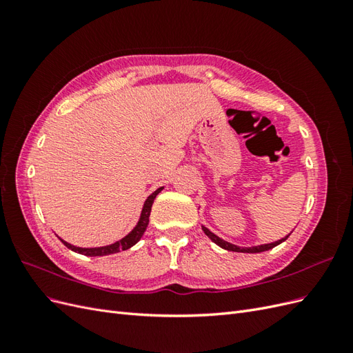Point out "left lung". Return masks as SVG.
I'll return each mask as SVG.
<instances>
[{"mask_svg": "<svg viewBox=\"0 0 353 353\" xmlns=\"http://www.w3.org/2000/svg\"><path fill=\"white\" fill-rule=\"evenodd\" d=\"M201 230L205 231L206 236H208L213 243L218 244L219 248L225 249V250H228V252H240V253H261V252H266V250H270V249L275 248V245L281 244L283 241H285V240H287V237H288V236H290V234H288V236H285L284 239H280V240H276V241H274V243H268V244L252 245V248H243V245H237V244H232V243H230V241L222 240L221 237H218L216 234H213V232H212L209 228H206L205 225H201Z\"/></svg>", "mask_w": 353, "mask_h": 353, "instance_id": "obj_1", "label": "left lung"}]
</instances>
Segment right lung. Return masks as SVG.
Instances as JSON below:
<instances>
[{
  "instance_id": "obj_1",
  "label": "right lung",
  "mask_w": 353,
  "mask_h": 353,
  "mask_svg": "<svg viewBox=\"0 0 353 353\" xmlns=\"http://www.w3.org/2000/svg\"><path fill=\"white\" fill-rule=\"evenodd\" d=\"M163 190V187L157 188L154 193H152L150 196H148L144 201L143 205V209H141V215L140 218H138V222L137 225L126 234V236L121 240H117L112 244H108V245H101V248H77V245H73L65 240L60 241L66 245L68 249L77 252L79 254H83V256H108V254H113V253H117L121 250H126V249H131L134 244H137L138 241H140V239L143 237V234L147 230V225H148V218H150V212H152V206H153V201L156 199V196L160 193V191Z\"/></svg>"
}]
</instances>
